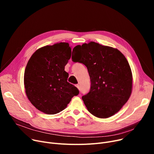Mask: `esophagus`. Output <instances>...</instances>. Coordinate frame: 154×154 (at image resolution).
<instances>
[{
  "label": "esophagus",
  "instance_id": "esophagus-1",
  "mask_svg": "<svg viewBox=\"0 0 154 154\" xmlns=\"http://www.w3.org/2000/svg\"><path fill=\"white\" fill-rule=\"evenodd\" d=\"M77 87V88H78V89L80 91V87H79V84H77L76 85H75Z\"/></svg>",
  "mask_w": 154,
  "mask_h": 154
}]
</instances>
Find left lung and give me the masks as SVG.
Wrapping results in <instances>:
<instances>
[{
	"label": "left lung",
	"mask_w": 154,
	"mask_h": 154,
	"mask_svg": "<svg viewBox=\"0 0 154 154\" xmlns=\"http://www.w3.org/2000/svg\"><path fill=\"white\" fill-rule=\"evenodd\" d=\"M81 51L79 59H72L87 67L91 85L82 99L91 114L99 118H108L122 107L130 97L132 75L125 56L116 48L91 42L77 45Z\"/></svg>",
	"instance_id": "left-lung-1"
}]
</instances>
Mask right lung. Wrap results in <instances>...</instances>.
Instances as JSON below:
<instances>
[{"label":"right lung","mask_w":154,"mask_h":154,"mask_svg":"<svg viewBox=\"0 0 154 154\" xmlns=\"http://www.w3.org/2000/svg\"><path fill=\"white\" fill-rule=\"evenodd\" d=\"M71 52L68 43H57L39 48L28 61L24 73L26 92L32 104L45 114H57L79 94L67 82L69 74L65 71Z\"/></svg>","instance_id":"obj_1"}]
</instances>
